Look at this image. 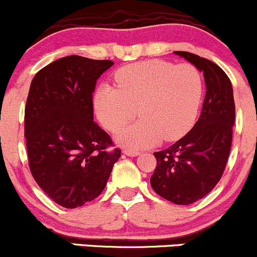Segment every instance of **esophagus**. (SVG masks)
<instances>
[{
    "instance_id": "obj_1",
    "label": "esophagus",
    "mask_w": 257,
    "mask_h": 257,
    "mask_svg": "<svg viewBox=\"0 0 257 257\" xmlns=\"http://www.w3.org/2000/svg\"><path fill=\"white\" fill-rule=\"evenodd\" d=\"M123 153H125L126 156H128V157H137L140 154V152L132 151V150H125V151H123Z\"/></svg>"
}]
</instances>
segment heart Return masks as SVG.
Wrapping results in <instances>:
<instances>
[{"instance_id":"1","label":"heart","mask_w":257,"mask_h":257,"mask_svg":"<svg viewBox=\"0 0 257 257\" xmlns=\"http://www.w3.org/2000/svg\"><path fill=\"white\" fill-rule=\"evenodd\" d=\"M115 82L116 88H96L93 105L98 120L110 131L125 125L137 109L141 120L115 135L123 147L140 150L159 140H176L194 123L203 92L202 76L195 66L161 60L132 63L117 71Z\"/></svg>"}]
</instances>
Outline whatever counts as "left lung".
I'll return each instance as SVG.
<instances>
[{
	"instance_id": "1",
	"label": "left lung",
	"mask_w": 257,
	"mask_h": 257,
	"mask_svg": "<svg viewBox=\"0 0 257 257\" xmlns=\"http://www.w3.org/2000/svg\"><path fill=\"white\" fill-rule=\"evenodd\" d=\"M203 72L206 96L191 131L165 150L154 152V191L175 205H191L212 191L222 178L235 120L233 87L224 71L209 60L174 51Z\"/></svg>"
}]
</instances>
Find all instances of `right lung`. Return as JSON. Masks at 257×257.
I'll list each match as a JSON object with an SVG mask.
<instances>
[{
    "instance_id": "1",
    "label": "right lung",
    "mask_w": 257,
    "mask_h": 257,
    "mask_svg": "<svg viewBox=\"0 0 257 257\" xmlns=\"http://www.w3.org/2000/svg\"><path fill=\"white\" fill-rule=\"evenodd\" d=\"M114 65L71 55L34 76L24 111L29 168L40 189L65 208L90 202L104 190L121 151L93 120L99 77Z\"/></svg>"
}]
</instances>
